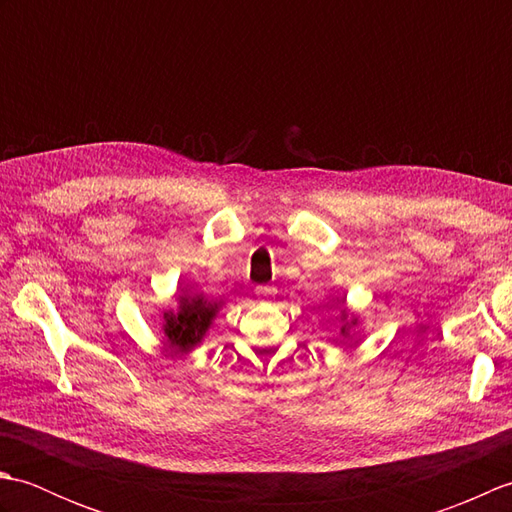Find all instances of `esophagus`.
<instances>
[{"mask_svg":"<svg viewBox=\"0 0 512 512\" xmlns=\"http://www.w3.org/2000/svg\"><path fill=\"white\" fill-rule=\"evenodd\" d=\"M255 295H257L259 301H268L270 297L275 295V288H270V286H257V288H255Z\"/></svg>","mask_w":512,"mask_h":512,"instance_id":"obj_1","label":"esophagus"}]
</instances>
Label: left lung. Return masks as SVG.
I'll return each instance as SVG.
<instances>
[{
    "label": "left lung",
    "mask_w": 512,
    "mask_h": 512,
    "mask_svg": "<svg viewBox=\"0 0 512 512\" xmlns=\"http://www.w3.org/2000/svg\"><path fill=\"white\" fill-rule=\"evenodd\" d=\"M358 325L356 314H350V310L341 306V336H347L350 339V330H354Z\"/></svg>",
    "instance_id": "8db88e82"
}]
</instances>
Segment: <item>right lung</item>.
<instances>
[{
    "label": "right lung",
    "mask_w": 512,
    "mask_h": 512,
    "mask_svg": "<svg viewBox=\"0 0 512 512\" xmlns=\"http://www.w3.org/2000/svg\"><path fill=\"white\" fill-rule=\"evenodd\" d=\"M220 308L222 303L209 301L202 295H178V308L162 314V332L171 350L187 354L195 345H200Z\"/></svg>",
    "instance_id": "add662e5"
}]
</instances>
